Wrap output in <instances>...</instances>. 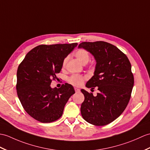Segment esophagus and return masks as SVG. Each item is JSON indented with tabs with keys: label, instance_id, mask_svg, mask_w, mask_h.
Returning <instances> with one entry per match:
<instances>
[{
	"label": "esophagus",
	"instance_id": "esophagus-1",
	"mask_svg": "<svg viewBox=\"0 0 150 150\" xmlns=\"http://www.w3.org/2000/svg\"><path fill=\"white\" fill-rule=\"evenodd\" d=\"M75 92H79L80 89H78V88H75Z\"/></svg>",
	"mask_w": 150,
	"mask_h": 150
}]
</instances>
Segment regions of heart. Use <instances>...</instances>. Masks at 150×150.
<instances>
[{
  "label": "heart",
  "mask_w": 150,
  "mask_h": 150,
  "mask_svg": "<svg viewBox=\"0 0 150 150\" xmlns=\"http://www.w3.org/2000/svg\"><path fill=\"white\" fill-rule=\"evenodd\" d=\"M75 56L76 59L82 64H86V63H88L90 58L88 52L84 49H80L76 51L75 54ZM68 60V57H66L64 59L62 65V68L65 67ZM84 80L85 78L81 75H72L69 78L68 81L74 86H81L83 84V82H84Z\"/></svg>",
  "instance_id": "1"
}]
</instances>
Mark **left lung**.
Returning a JSON list of instances; mask_svg holds the SVG:
<instances>
[{
	"instance_id": "1",
	"label": "left lung",
	"mask_w": 150,
	"mask_h": 150,
	"mask_svg": "<svg viewBox=\"0 0 150 150\" xmlns=\"http://www.w3.org/2000/svg\"><path fill=\"white\" fill-rule=\"evenodd\" d=\"M83 48L95 57L94 75L86 86L100 91L96 96L84 89L81 105L82 117L96 126H104L119 117L128 105L134 86L131 64L127 55L114 45L105 42H82Z\"/></svg>"
}]
</instances>
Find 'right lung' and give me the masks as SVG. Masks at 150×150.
<instances>
[{
	"label": "right lung",
	"instance_id": "right-lung-1",
	"mask_svg": "<svg viewBox=\"0 0 150 150\" xmlns=\"http://www.w3.org/2000/svg\"><path fill=\"white\" fill-rule=\"evenodd\" d=\"M70 44L41 45L28 52L17 70L16 91L28 114L41 123L60 118L74 87L66 83L52 88V80L61 71L64 59L77 46Z\"/></svg>",
	"mask_w": 150,
	"mask_h": 150
}]
</instances>
